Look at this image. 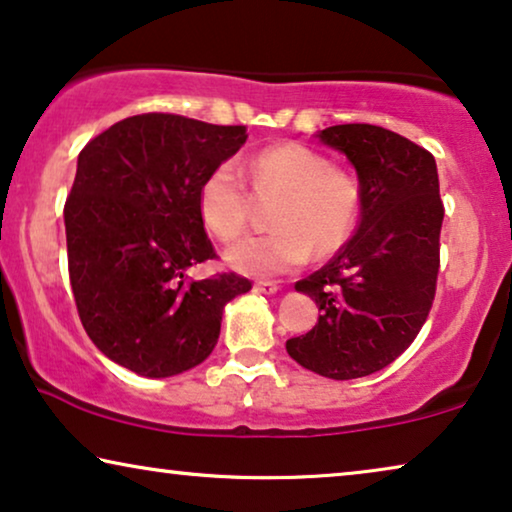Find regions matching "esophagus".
<instances>
[{"mask_svg":"<svg viewBox=\"0 0 512 512\" xmlns=\"http://www.w3.org/2000/svg\"><path fill=\"white\" fill-rule=\"evenodd\" d=\"M254 291L265 293V296H272V293L279 291V284L277 282H268V279H265V282H256L254 284Z\"/></svg>","mask_w":512,"mask_h":512,"instance_id":"1","label":"esophagus"}]
</instances>
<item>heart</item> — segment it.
Segmentation results:
<instances>
[{
	"instance_id": "1",
	"label": "heart",
	"mask_w": 512,
	"mask_h": 512,
	"mask_svg": "<svg viewBox=\"0 0 512 512\" xmlns=\"http://www.w3.org/2000/svg\"><path fill=\"white\" fill-rule=\"evenodd\" d=\"M251 188L261 198L279 195L275 230L228 249L230 268L251 277L284 275L317 256L345 247L361 214V188L352 174L310 146L284 142L256 153L249 163ZM198 214L216 240L233 242L249 221V188L235 163H219L198 188Z\"/></svg>"
}]
</instances>
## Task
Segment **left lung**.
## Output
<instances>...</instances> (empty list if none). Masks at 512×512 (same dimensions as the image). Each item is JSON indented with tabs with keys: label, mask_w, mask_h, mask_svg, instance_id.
<instances>
[{
	"label": "left lung",
	"mask_w": 512,
	"mask_h": 512,
	"mask_svg": "<svg viewBox=\"0 0 512 512\" xmlns=\"http://www.w3.org/2000/svg\"><path fill=\"white\" fill-rule=\"evenodd\" d=\"M345 153L361 188V221L324 268L296 282L321 310L310 333L286 340L300 366L331 380L387 368L422 331L440 268L436 158L380 125L347 123L317 132Z\"/></svg>",
	"instance_id": "obj_1"
}]
</instances>
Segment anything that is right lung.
Wrapping results in <instances>:
<instances>
[{
    "mask_svg": "<svg viewBox=\"0 0 512 512\" xmlns=\"http://www.w3.org/2000/svg\"><path fill=\"white\" fill-rule=\"evenodd\" d=\"M247 142L244 125L177 114L123 118L83 146L65 202L67 263L88 338L118 366L172 377L212 354L226 303L251 289L221 272L198 214L205 174Z\"/></svg>",
    "mask_w": 512,
    "mask_h": 512,
    "instance_id": "1",
    "label": "right lung"
}]
</instances>
